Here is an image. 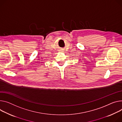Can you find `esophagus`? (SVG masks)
I'll list each match as a JSON object with an SVG mask.
<instances>
[{"instance_id":"34e87169","label":"esophagus","mask_w":122,"mask_h":122,"mask_svg":"<svg viewBox=\"0 0 122 122\" xmlns=\"http://www.w3.org/2000/svg\"><path fill=\"white\" fill-rule=\"evenodd\" d=\"M62 51V50H61V51Z\"/></svg>"}]
</instances>
